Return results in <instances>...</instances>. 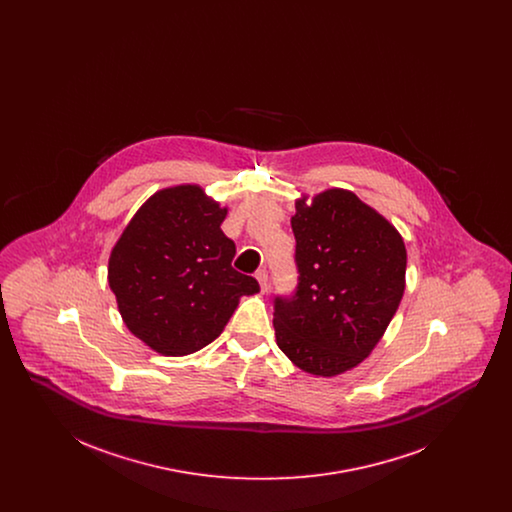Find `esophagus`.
Listing matches in <instances>:
<instances>
[{"label":"esophagus","mask_w":512,"mask_h":512,"mask_svg":"<svg viewBox=\"0 0 512 512\" xmlns=\"http://www.w3.org/2000/svg\"><path fill=\"white\" fill-rule=\"evenodd\" d=\"M255 278L259 280V284H261V290L263 292H267L268 290V272L267 268H259L257 272H255Z\"/></svg>","instance_id":"esophagus-1"}]
</instances>
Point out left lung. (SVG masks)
Instances as JSON below:
<instances>
[{
  "mask_svg": "<svg viewBox=\"0 0 512 512\" xmlns=\"http://www.w3.org/2000/svg\"><path fill=\"white\" fill-rule=\"evenodd\" d=\"M299 284L276 297L274 334L293 365L332 378L361 365L382 340L403 292L407 249L376 209L343 188L295 199Z\"/></svg>",
  "mask_w": 512,
  "mask_h": 512,
  "instance_id": "left-lung-1",
  "label": "left lung"
}]
</instances>
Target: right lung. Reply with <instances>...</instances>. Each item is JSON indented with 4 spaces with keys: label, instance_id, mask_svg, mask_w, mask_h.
Segmentation results:
<instances>
[{
    "label": "right lung",
    "instance_id": "1",
    "mask_svg": "<svg viewBox=\"0 0 512 512\" xmlns=\"http://www.w3.org/2000/svg\"><path fill=\"white\" fill-rule=\"evenodd\" d=\"M228 207L199 184L151 195L109 255L107 280L126 328L165 357L217 340L255 278L234 270L236 245L220 230Z\"/></svg>",
    "mask_w": 512,
    "mask_h": 512
}]
</instances>
